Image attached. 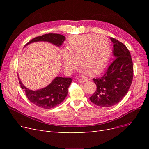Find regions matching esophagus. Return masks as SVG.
<instances>
[{"instance_id": "1", "label": "esophagus", "mask_w": 149, "mask_h": 149, "mask_svg": "<svg viewBox=\"0 0 149 149\" xmlns=\"http://www.w3.org/2000/svg\"><path fill=\"white\" fill-rule=\"evenodd\" d=\"M79 82L80 83H84L85 81H88V79H79Z\"/></svg>"}]
</instances>
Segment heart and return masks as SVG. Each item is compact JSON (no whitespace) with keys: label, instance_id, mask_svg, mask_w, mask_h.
<instances>
[{"label":"heart","instance_id":"1","mask_svg":"<svg viewBox=\"0 0 149 149\" xmlns=\"http://www.w3.org/2000/svg\"><path fill=\"white\" fill-rule=\"evenodd\" d=\"M68 49L63 52L65 69L72 72L79 65L83 71L97 75L105 68L110 56L108 39L104 36L85 34L74 36L69 39Z\"/></svg>","mask_w":149,"mask_h":149}]
</instances>
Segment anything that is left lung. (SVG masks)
Here are the masks:
<instances>
[{
	"instance_id": "obj_1",
	"label": "left lung",
	"mask_w": 149,
	"mask_h": 149,
	"mask_svg": "<svg viewBox=\"0 0 149 149\" xmlns=\"http://www.w3.org/2000/svg\"><path fill=\"white\" fill-rule=\"evenodd\" d=\"M113 43V54L116 58L103 77L93 79L97 90L89 98L92 103L100 107H111L120 103L130 87L134 67L127 47L111 37Z\"/></svg>"
}]
</instances>
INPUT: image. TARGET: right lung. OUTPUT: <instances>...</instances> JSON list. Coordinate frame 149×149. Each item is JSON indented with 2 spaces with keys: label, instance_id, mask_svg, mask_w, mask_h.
Masks as SVG:
<instances>
[{
  "label": "right lung",
  "instance_id": "right-lung-1",
  "mask_svg": "<svg viewBox=\"0 0 149 149\" xmlns=\"http://www.w3.org/2000/svg\"><path fill=\"white\" fill-rule=\"evenodd\" d=\"M65 40V37L59 34L49 33L34 38L26 45L34 42L46 41L58 46H61ZM19 83L22 89L25 91L27 98L36 106L43 109H51L56 107L63 101L68 95V89L71 83V78L57 77L48 86L37 91L26 88L21 83Z\"/></svg>",
  "mask_w": 149,
  "mask_h": 149
}]
</instances>
